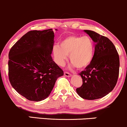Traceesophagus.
<instances>
[{
	"label": "esophagus",
	"instance_id": "34e87169",
	"mask_svg": "<svg viewBox=\"0 0 127 127\" xmlns=\"http://www.w3.org/2000/svg\"><path fill=\"white\" fill-rule=\"evenodd\" d=\"M64 75L65 76H67V77H70L71 76H72V75H71L70 73H68L67 72H64Z\"/></svg>",
	"mask_w": 127,
	"mask_h": 127
}]
</instances>
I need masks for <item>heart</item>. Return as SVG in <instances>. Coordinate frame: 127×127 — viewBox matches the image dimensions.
Here are the masks:
<instances>
[{
    "label": "heart",
    "instance_id": "heart-1",
    "mask_svg": "<svg viewBox=\"0 0 127 127\" xmlns=\"http://www.w3.org/2000/svg\"><path fill=\"white\" fill-rule=\"evenodd\" d=\"M94 53V42L88 36H68L61 41L60 46L57 45L53 48L54 58L58 65H64L69 55L70 62L80 69L90 64Z\"/></svg>",
    "mask_w": 127,
    "mask_h": 127
}]
</instances>
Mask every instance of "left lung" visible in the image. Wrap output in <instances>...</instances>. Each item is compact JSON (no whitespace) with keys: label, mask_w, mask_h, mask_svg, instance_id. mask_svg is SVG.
<instances>
[{"label":"left lung","mask_w":127,"mask_h":127,"mask_svg":"<svg viewBox=\"0 0 127 127\" xmlns=\"http://www.w3.org/2000/svg\"><path fill=\"white\" fill-rule=\"evenodd\" d=\"M95 43L91 62L79 73L82 85L78 94L86 100H95L108 94L115 88L119 76V57L113 43L107 37L91 30H84Z\"/></svg>","instance_id":"8db88e82"}]
</instances>
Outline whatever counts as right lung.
<instances>
[{
  "label": "right lung",
  "mask_w": 127,
  "mask_h": 127,
  "mask_svg": "<svg viewBox=\"0 0 127 127\" xmlns=\"http://www.w3.org/2000/svg\"><path fill=\"white\" fill-rule=\"evenodd\" d=\"M54 38L52 29L32 30L22 36L9 52L10 83L30 101L47 98L57 78L64 75L51 57Z\"/></svg>",
  "instance_id": "add662e5"
}]
</instances>
